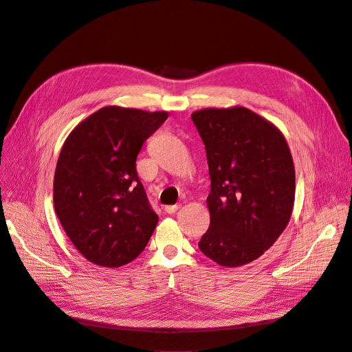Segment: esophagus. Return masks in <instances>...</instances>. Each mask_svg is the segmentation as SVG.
Returning <instances> with one entry per match:
<instances>
[{"label": "esophagus", "instance_id": "obj_1", "mask_svg": "<svg viewBox=\"0 0 352 352\" xmlns=\"http://www.w3.org/2000/svg\"><path fill=\"white\" fill-rule=\"evenodd\" d=\"M178 208H179V206H168V207H165V212L166 214H175L178 211Z\"/></svg>", "mask_w": 352, "mask_h": 352}]
</instances>
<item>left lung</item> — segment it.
<instances>
[{"instance_id":"left-lung-1","label":"left lung","mask_w":352,"mask_h":352,"mask_svg":"<svg viewBox=\"0 0 352 352\" xmlns=\"http://www.w3.org/2000/svg\"><path fill=\"white\" fill-rule=\"evenodd\" d=\"M191 118L206 145L210 228L201 252L221 267L260 258L287 228L295 168L284 134L267 118L235 105L204 108Z\"/></svg>"}]
</instances>
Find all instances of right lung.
<instances>
[{
	"label": "right lung",
	"mask_w": 352,
	"mask_h": 352,
	"mask_svg": "<svg viewBox=\"0 0 352 352\" xmlns=\"http://www.w3.org/2000/svg\"><path fill=\"white\" fill-rule=\"evenodd\" d=\"M166 111L102 107L68 134L55 166L54 208L72 245L92 264L134 261L157 227L137 174L142 144Z\"/></svg>",
	"instance_id": "add662e5"
}]
</instances>
